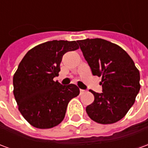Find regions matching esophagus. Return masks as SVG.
<instances>
[{
  "instance_id": "34e87169",
  "label": "esophagus",
  "mask_w": 148,
  "mask_h": 148,
  "mask_svg": "<svg viewBox=\"0 0 148 148\" xmlns=\"http://www.w3.org/2000/svg\"><path fill=\"white\" fill-rule=\"evenodd\" d=\"M86 93V90H80V94H83V93Z\"/></svg>"
}]
</instances>
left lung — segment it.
Returning a JSON list of instances; mask_svg holds the SVG:
<instances>
[{
    "mask_svg": "<svg viewBox=\"0 0 148 148\" xmlns=\"http://www.w3.org/2000/svg\"><path fill=\"white\" fill-rule=\"evenodd\" d=\"M93 75L101 77L102 93L90 90L93 102L86 112L93 121L113 124L127 114L140 89V71L120 46L102 39L77 40Z\"/></svg>",
    "mask_w": 148,
    "mask_h": 148,
    "instance_id": "left-lung-1",
    "label": "left lung"
}]
</instances>
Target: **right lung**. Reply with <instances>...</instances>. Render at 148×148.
Returning a JSON list of instances; mask_svg holds the SVG:
<instances>
[{
    "label": "right lung",
    "mask_w": 148,
    "mask_h": 148,
    "mask_svg": "<svg viewBox=\"0 0 148 148\" xmlns=\"http://www.w3.org/2000/svg\"><path fill=\"white\" fill-rule=\"evenodd\" d=\"M79 48L76 41L52 40L36 46L21 60L13 76V94L24 119L37 128H51L64 119L68 103L80 90L62 86L58 76L65 53Z\"/></svg>",
    "instance_id": "right-lung-1"
}]
</instances>
